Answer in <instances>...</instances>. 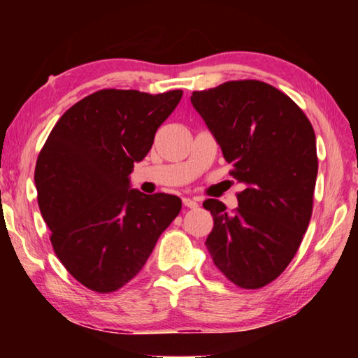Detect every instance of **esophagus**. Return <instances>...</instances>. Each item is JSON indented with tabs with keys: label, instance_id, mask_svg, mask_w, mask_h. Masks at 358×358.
<instances>
[{
	"label": "esophagus",
	"instance_id": "34e87169",
	"mask_svg": "<svg viewBox=\"0 0 358 358\" xmlns=\"http://www.w3.org/2000/svg\"><path fill=\"white\" fill-rule=\"evenodd\" d=\"M183 205L187 208H197L199 207V203L191 197H183Z\"/></svg>",
	"mask_w": 358,
	"mask_h": 358
}]
</instances>
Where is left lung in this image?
I'll return each instance as SVG.
<instances>
[{
	"mask_svg": "<svg viewBox=\"0 0 358 358\" xmlns=\"http://www.w3.org/2000/svg\"><path fill=\"white\" fill-rule=\"evenodd\" d=\"M191 104L245 185L234 213L216 199L203 202L215 221L205 245L227 280L264 287L286 270L311 220L314 129L289 96L259 80L194 92Z\"/></svg>",
	"mask_w": 358,
	"mask_h": 358,
	"instance_id": "1",
	"label": "left lung"
}]
</instances>
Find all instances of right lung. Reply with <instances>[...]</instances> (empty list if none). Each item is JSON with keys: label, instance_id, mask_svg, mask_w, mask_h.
<instances>
[{"label": "right lung", "instance_id": "add662e5", "mask_svg": "<svg viewBox=\"0 0 358 358\" xmlns=\"http://www.w3.org/2000/svg\"><path fill=\"white\" fill-rule=\"evenodd\" d=\"M183 96L101 90L72 106L48 136L34 171L41 215L66 270L113 292L147 262L181 210L177 196L131 187L132 169Z\"/></svg>", "mask_w": 358, "mask_h": 358}]
</instances>
